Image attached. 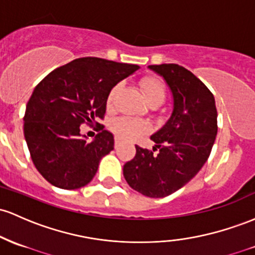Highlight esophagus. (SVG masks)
<instances>
[{
	"label": "esophagus",
	"mask_w": 255,
	"mask_h": 255,
	"mask_svg": "<svg viewBox=\"0 0 255 255\" xmlns=\"http://www.w3.org/2000/svg\"><path fill=\"white\" fill-rule=\"evenodd\" d=\"M119 145H120V140H119V139H115V147H117V146H119Z\"/></svg>",
	"instance_id": "esophagus-1"
}]
</instances>
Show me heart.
I'll list each match as a JSON object with an SVG mask.
<instances>
[{"label": "heart", "mask_w": 255, "mask_h": 255, "mask_svg": "<svg viewBox=\"0 0 255 255\" xmlns=\"http://www.w3.org/2000/svg\"><path fill=\"white\" fill-rule=\"evenodd\" d=\"M140 88L146 98L149 104H159L164 102L167 94L166 85L162 80L155 76H146L142 77L139 82ZM122 89V83H116L113 88L110 89L108 94V99H106V105L109 109H113L116 98L120 94ZM111 129L116 134L117 138L123 139V140L134 141L140 139L145 134H147L151 130V126L146 121L136 119H117L113 125H111Z\"/></svg>", "instance_id": "1"}]
</instances>
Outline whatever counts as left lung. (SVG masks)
Returning a JSON list of instances; mask_svg holds the SVG:
<instances>
[{
  "label": "left lung",
  "mask_w": 255,
  "mask_h": 255,
  "mask_svg": "<svg viewBox=\"0 0 255 255\" xmlns=\"http://www.w3.org/2000/svg\"><path fill=\"white\" fill-rule=\"evenodd\" d=\"M149 68L168 83L174 109L163 128L151 136L156 147L135 145V156L123 166V175L135 191L159 198L189 183L206 163L218 133V113L212 92L191 71L178 64Z\"/></svg>",
  "instance_id": "8db88e82"
}]
</instances>
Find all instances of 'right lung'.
Returning a JSON list of instances; mask_svg holds the SVG:
<instances>
[{"label":"right lung","mask_w":255,"mask_h":255,"mask_svg":"<svg viewBox=\"0 0 255 255\" xmlns=\"http://www.w3.org/2000/svg\"><path fill=\"white\" fill-rule=\"evenodd\" d=\"M139 69L96 57L78 58L49 72L33 89L24 115V136L36 169L52 185L75 190L96 175L100 159L114 150V135L104 130L110 89ZM97 126L92 143L79 126Z\"/></svg>","instance_id":"right-lung-1"}]
</instances>
